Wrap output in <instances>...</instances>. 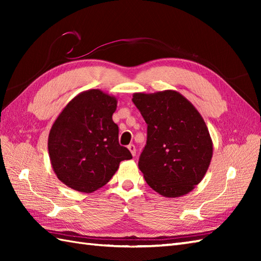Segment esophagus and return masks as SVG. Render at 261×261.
I'll return each instance as SVG.
<instances>
[{
    "label": "esophagus",
    "instance_id": "esophagus-1",
    "mask_svg": "<svg viewBox=\"0 0 261 261\" xmlns=\"http://www.w3.org/2000/svg\"><path fill=\"white\" fill-rule=\"evenodd\" d=\"M127 149H129L130 150V152H131V154L132 156H136V153H137V149H136V146L135 145H129L127 146Z\"/></svg>",
    "mask_w": 261,
    "mask_h": 261
}]
</instances>
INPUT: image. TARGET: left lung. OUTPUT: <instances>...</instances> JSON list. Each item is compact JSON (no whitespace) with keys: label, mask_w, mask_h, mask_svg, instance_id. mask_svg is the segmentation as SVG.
Returning a JSON list of instances; mask_svg holds the SVG:
<instances>
[{"label":"left lung","mask_w":261,"mask_h":261,"mask_svg":"<svg viewBox=\"0 0 261 261\" xmlns=\"http://www.w3.org/2000/svg\"><path fill=\"white\" fill-rule=\"evenodd\" d=\"M132 96L148 125L147 145L138 163L147 184L165 197L190 193L206 174L213 154L202 115L176 91Z\"/></svg>","instance_id":"1"}]
</instances>
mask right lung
Here are the masks:
<instances>
[{
	"instance_id": "add662e5",
	"label": "right lung",
	"mask_w": 261,
	"mask_h": 261,
	"mask_svg": "<svg viewBox=\"0 0 261 261\" xmlns=\"http://www.w3.org/2000/svg\"><path fill=\"white\" fill-rule=\"evenodd\" d=\"M118 99L101 90L80 93L66 105L49 132L51 167L66 186L92 193L112 178L131 152L119 143L112 115Z\"/></svg>"
}]
</instances>
